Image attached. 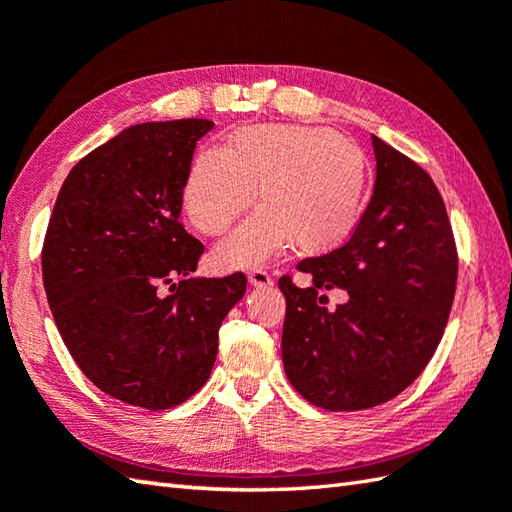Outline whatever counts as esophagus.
<instances>
[{"label": "esophagus", "mask_w": 512, "mask_h": 512, "mask_svg": "<svg viewBox=\"0 0 512 512\" xmlns=\"http://www.w3.org/2000/svg\"><path fill=\"white\" fill-rule=\"evenodd\" d=\"M248 284L255 288H268V286H273V277H270L266 270L255 268L248 273Z\"/></svg>", "instance_id": "obj_1"}]
</instances>
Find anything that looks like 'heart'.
Instances as JSON below:
<instances>
[{
    "mask_svg": "<svg viewBox=\"0 0 512 512\" xmlns=\"http://www.w3.org/2000/svg\"><path fill=\"white\" fill-rule=\"evenodd\" d=\"M255 187L264 204L217 246L224 266L262 264L290 242L306 253L343 242L363 211L367 160L350 138L325 127H244L224 149L193 158L184 209L202 233L217 235L253 202Z\"/></svg>",
    "mask_w": 512,
    "mask_h": 512,
    "instance_id": "b5f03b06",
    "label": "heart"
}]
</instances>
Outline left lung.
<instances>
[{
  "instance_id": "obj_1",
  "label": "left lung",
  "mask_w": 512,
  "mask_h": 512,
  "mask_svg": "<svg viewBox=\"0 0 512 512\" xmlns=\"http://www.w3.org/2000/svg\"><path fill=\"white\" fill-rule=\"evenodd\" d=\"M374 193L341 248L308 257L297 288L286 275L284 369L299 394L328 411H358L398 396L431 361L453 306L458 253L431 176L372 136ZM341 287L330 309L319 289Z\"/></svg>"
}]
</instances>
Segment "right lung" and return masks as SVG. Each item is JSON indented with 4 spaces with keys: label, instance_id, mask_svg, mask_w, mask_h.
I'll return each instance as SVG.
<instances>
[{
    "label": "right lung",
    "instance_id": "add662e5",
    "mask_svg": "<svg viewBox=\"0 0 512 512\" xmlns=\"http://www.w3.org/2000/svg\"><path fill=\"white\" fill-rule=\"evenodd\" d=\"M204 118L140 123L81 158L54 202L41 250L54 323L105 394L151 411L191 398L246 277H191L202 242L180 224ZM179 281L176 282L175 279Z\"/></svg>",
    "mask_w": 512,
    "mask_h": 512
}]
</instances>
